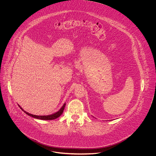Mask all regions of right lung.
Returning <instances> with one entry per match:
<instances>
[{
  "label": "right lung",
  "instance_id": "1",
  "mask_svg": "<svg viewBox=\"0 0 156 156\" xmlns=\"http://www.w3.org/2000/svg\"><path fill=\"white\" fill-rule=\"evenodd\" d=\"M66 103L63 105V106L61 107V108L59 109V111L54 113H53L52 115H46V116H38V115H32V114H30L29 113L27 112L24 111L22 108L19 105V106L20 108V109L23 111V112L26 113L27 115H28L29 116H30L31 117H33L34 118H36V119H41V120H53V119H57L58 118V117H59L62 112L64 111V108L66 106Z\"/></svg>",
  "mask_w": 156,
  "mask_h": 156
}]
</instances>
